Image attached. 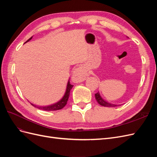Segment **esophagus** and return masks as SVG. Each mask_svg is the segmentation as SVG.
I'll return each instance as SVG.
<instances>
[{
	"label": "esophagus",
	"instance_id": "obj_1",
	"mask_svg": "<svg viewBox=\"0 0 157 157\" xmlns=\"http://www.w3.org/2000/svg\"><path fill=\"white\" fill-rule=\"evenodd\" d=\"M86 68L84 66H80L76 68L73 73L72 80L74 82H82L86 77Z\"/></svg>",
	"mask_w": 157,
	"mask_h": 157
}]
</instances>
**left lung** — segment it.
<instances>
[{"instance_id":"left-lung-1","label":"left lung","mask_w":157,"mask_h":157,"mask_svg":"<svg viewBox=\"0 0 157 157\" xmlns=\"http://www.w3.org/2000/svg\"><path fill=\"white\" fill-rule=\"evenodd\" d=\"M95 97H96V101H98V103L100 105H102L103 107H113L117 106V105H115V104L110 103H109V102L104 100V99L101 97L100 94H99V92L95 94Z\"/></svg>"}]
</instances>
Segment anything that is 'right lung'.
Listing matches in <instances>:
<instances>
[{
	"instance_id": "right-lung-1",
	"label": "right lung",
	"mask_w": 157,
	"mask_h": 157,
	"mask_svg": "<svg viewBox=\"0 0 157 157\" xmlns=\"http://www.w3.org/2000/svg\"><path fill=\"white\" fill-rule=\"evenodd\" d=\"M31 36L29 39H28L25 42H29L31 39H32ZM73 86V85L71 84H70V82L69 81L68 83H67V88H66V92L64 94L63 97L61 98V99L60 101H59L58 102H57L56 103H54V104H52V105H48V106H36L35 105H33V104L31 103V105L33 106H34L38 109H42V110H44V111H57V110H59V109H63L66 104H67V101H68V99H69V94H70V91L72 89Z\"/></svg>"
}]
</instances>
